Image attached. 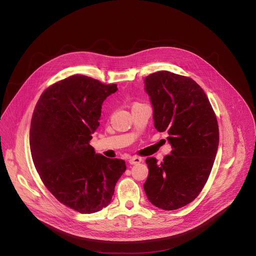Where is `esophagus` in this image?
Wrapping results in <instances>:
<instances>
[{"label":"esophagus","mask_w":256,"mask_h":256,"mask_svg":"<svg viewBox=\"0 0 256 256\" xmlns=\"http://www.w3.org/2000/svg\"><path fill=\"white\" fill-rule=\"evenodd\" d=\"M142 161V159L140 157H138V156H132L130 157L128 159V163L132 164V165H134V164H138Z\"/></svg>","instance_id":"esophagus-1"}]
</instances>
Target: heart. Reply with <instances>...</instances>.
Instances as JSON below:
<instances>
[{
  "instance_id": "obj_1",
  "label": "heart",
  "mask_w": 256,
  "mask_h": 256,
  "mask_svg": "<svg viewBox=\"0 0 256 256\" xmlns=\"http://www.w3.org/2000/svg\"><path fill=\"white\" fill-rule=\"evenodd\" d=\"M136 104H138V102H136Z\"/></svg>"
}]
</instances>
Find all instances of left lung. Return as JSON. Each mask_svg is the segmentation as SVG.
I'll return each mask as SVG.
<instances>
[{
	"mask_svg": "<svg viewBox=\"0 0 256 256\" xmlns=\"http://www.w3.org/2000/svg\"><path fill=\"white\" fill-rule=\"evenodd\" d=\"M155 128L167 132L171 154L146 160V194L155 206L172 210L194 201L210 176L218 146V126L204 90L191 78L158 71L144 79Z\"/></svg>",
	"mask_w": 256,
	"mask_h": 256,
	"instance_id": "obj_1",
	"label": "left lung"
}]
</instances>
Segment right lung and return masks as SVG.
Returning a JSON list of instances; mask_svg holds the SVG:
<instances>
[{
	"mask_svg": "<svg viewBox=\"0 0 256 256\" xmlns=\"http://www.w3.org/2000/svg\"><path fill=\"white\" fill-rule=\"evenodd\" d=\"M116 90V84L77 74L48 87L34 110L30 146L36 171L60 203L81 214L110 204L126 169L124 160L96 154L89 144L102 102Z\"/></svg>",
	"mask_w": 256,
	"mask_h": 256,
	"instance_id": "1",
	"label": "right lung"
}]
</instances>
